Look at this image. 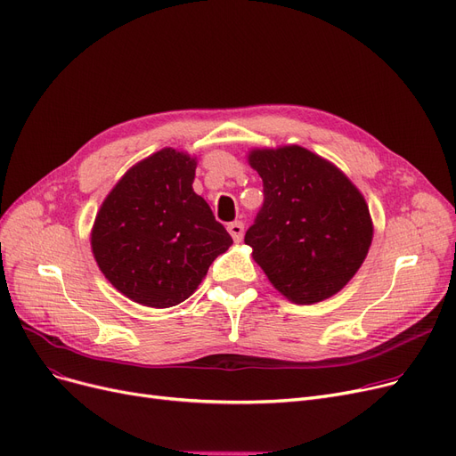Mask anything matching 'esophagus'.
Here are the masks:
<instances>
[{
    "instance_id": "esophagus-1",
    "label": "esophagus",
    "mask_w": 456,
    "mask_h": 456,
    "mask_svg": "<svg viewBox=\"0 0 456 456\" xmlns=\"http://www.w3.org/2000/svg\"><path fill=\"white\" fill-rule=\"evenodd\" d=\"M227 231L232 236L234 242H240L242 236H244V224L242 222H232V224L227 225Z\"/></svg>"
}]
</instances>
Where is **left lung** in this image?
Masks as SVG:
<instances>
[{
	"label": "left lung",
	"mask_w": 456,
	"mask_h": 456,
	"mask_svg": "<svg viewBox=\"0 0 456 456\" xmlns=\"http://www.w3.org/2000/svg\"><path fill=\"white\" fill-rule=\"evenodd\" d=\"M265 203L244 242L270 283L294 304L338 294L360 270L372 242L362 191L348 176L298 145L253 149Z\"/></svg>",
	"instance_id": "1"
}]
</instances>
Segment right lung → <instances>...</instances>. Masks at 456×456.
I'll use <instances>...</instances> for the list:
<instances>
[{
	"label": "right lung",
	"instance_id": "add662e5",
	"mask_svg": "<svg viewBox=\"0 0 456 456\" xmlns=\"http://www.w3.org/2000/svg\"><path fill=\"white\" fill-rule=\"evenodd\" d=\"M195 166L171 147L151 154L125 173L94 217L96 265L135 304L166 309L184 302L232 244L191 188Z\"/></svg>",
	"mask_w": 456,
	"mask_h": 456
}]
</instances>
